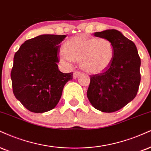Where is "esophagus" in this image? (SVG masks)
Masks as SVG:
<instances>
[{"instance_id":"34e87169","label":"esophagus","mask_w":151,"mask_h":151,"mask_svg":"<svg viewBox=\"0 0 151 151\" xmlns=\"http://www.w3.org/2000/svg\"><path fill=\"white\" fill-rule=\"evenodd\" d=\"M80 74H81L80 72H79V71H74V73H73L74 79H76V78H77L79 75H80Z\"/></svg>"}]
</instances>
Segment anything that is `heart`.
<instances>
[{
    "mask_svg": "<svg viewBox=\"0 0 151 151\" xmlns=\"http://www.w3.org/2000/svg\"><path fill=\"white\" fill-rule=\"evenodd\" d=\"M63 50L60 56L63 63L79 61L83 70L95 74L108 69L115 55L112 42L105 38L74 36L63 44Z\"/></svg>",
    "mask_w": 151,
    "mask_h": 151,
    "instance_id": "heart-1",
    "label": "heart"
}]
</instances>
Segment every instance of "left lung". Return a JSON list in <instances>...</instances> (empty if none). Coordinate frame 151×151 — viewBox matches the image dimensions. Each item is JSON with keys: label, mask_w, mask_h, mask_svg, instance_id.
<instances>
[{"label": "left lung", "mask_w": 151, "mask_h": 151, "mask_svg": "<svg viewBox=\"0 0 151 151\" xmlns=\"http://www.w3.org/2000/svg\"><path fill=\"white\" fill-rule=\"evenodd\" d=\"M95 36L110 40L115 55L108 69L90 75L87 97L91 105L104 112H113L137 96L141 81V59L133 41L115 29L96 32Z\"/></svg>", "instance_id": "left-lung-1"}]
</instances>
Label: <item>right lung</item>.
<instances>
[{"label": "right lung", "instance_id": "add662e5", "mask_svg": "<svg viewBox=\"0 0 151 151\" xmlns=\"http://www.w3.org/2000/svg\"><path fill=\"white\" fill-rule=\"evenodd\" d=\"M65 35L43 34L27 40L14 56L11 70L15 98L27 110L42 113L53 109L73 72L58 69V51Z\"/></svg>", "mask_w": 151, "mask_h": 151}]
</instances>
